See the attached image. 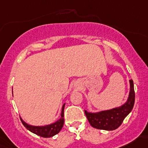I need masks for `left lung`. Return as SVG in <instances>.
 Masks as SVG:
<instances>
[{
    "label": "left lung",
    "instance_id": "1",
    "mask_svg": "<svg viewBox=\"0 0 148 148\" xmlns=\"http://www.w3.org/2000/svg\"><path fill=\"white\" fill-rule=\"evenodd\" d=\"M129 97L124 105L98 112H90L84 110L86 116L92 127L105 131H113L122 124L124 119L131 112L134 105L135 92L132 79L129 80Z\"/></svg>",
    "mask_w": 148,
    "mask_h": 148
}]
</instances>
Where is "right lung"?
<instances>
[{
  "label": "right lung",
  "instance_id": "obj_1",
  "mask_svg": "<svg viewBox=\"0 0 148 148\" xmlns=\"http://www.w3.org/2000/svg\"><path fill=\"white\" fill-rule=\"evenodd\" d=\"M64 105H65V103H64V105L62 107L60 118L56 122L52 123L50 124L45 125V126H33V125L28 124L27 122H25L20 116L21 121H22L24 127L33 134H35L36 135H38V136L43 138L53 137L60 131L62 128L63 127V125H64Z\"/></svg>",
  "mask_w": 148,
  "mask_h": 148
}]
</instances>
